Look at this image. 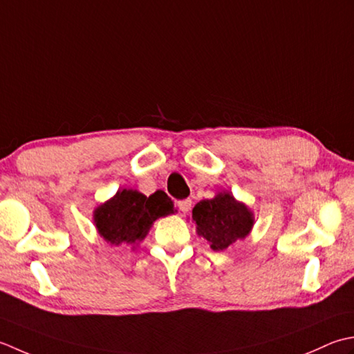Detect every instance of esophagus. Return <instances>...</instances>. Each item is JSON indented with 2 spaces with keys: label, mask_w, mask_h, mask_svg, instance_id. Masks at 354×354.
Listing matches in <instances>:
<instances>
[{
  "label": "esophagus",
  "mask_w": 354,
  "mask_h": 354,
  "mask_svg": "<svg viewBox=\"0 0 354 354\" xmlns=\"http://www.w3.org/2000/svg\"><path fill=\"white\" fill-rule=\"evenodd\" d=\"M177 206H178V209L182 212H187L191 209V206H192V201H191V198L180 200V201H177Z\"/></svg>",
  "instance_id": "34e87169"
}]
</instances>
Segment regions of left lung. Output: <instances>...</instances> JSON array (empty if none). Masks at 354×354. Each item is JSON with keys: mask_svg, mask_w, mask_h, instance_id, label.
<instances>
[{"mask_svg": "<svg viewBox=\"0 0 354 354\" xmlns=\"http://www.w3.org/2000/svg\"><path fill=\"white\" fill-rule=\"evenodd\" d=\"M197 232L212 250H225L238 238H244L254 226L252 212L227 192L212 200H201L192 209Z\"/></svg>", "mask_w": 354, "mask_h": 354, "instance_id": "1", "label": "left lung"}]
</instances>
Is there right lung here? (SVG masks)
Here are the masks:
<instances>
[{
	"label": "right lung",
	"instance_id": "1",
	"mask_svg": "<svg viewBox=\"0 0 354 354\" xmlns=\"http://www.w3.org/2000/svg\"><path fill=\"white\" fill-rule=\"evenodd\" d=\"M174 212V203L163 191L153 196L133 189L118 191L116 196L95 211V223L108 243L134 244L147 236L151 225Z\"/></svg>",
	"mask_w": 354,
	"mask_h": 354
}]
</instances>
